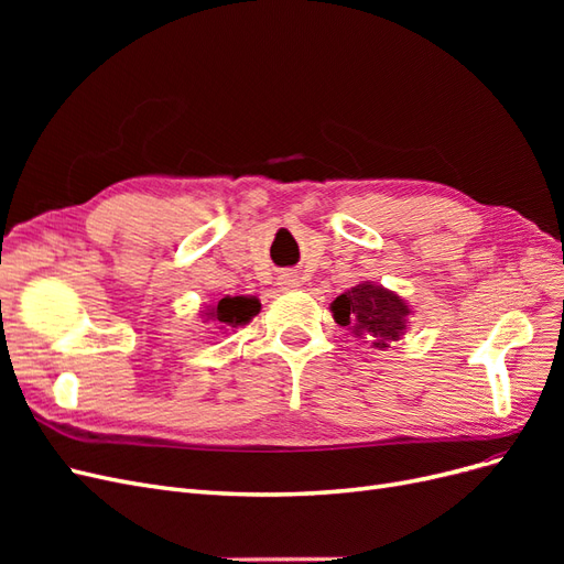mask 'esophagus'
<instances>
[{
    "label": "esophagus",
    "instance_id": "34e87169",
    "mask_svg": "<svg viewBox=\"0 0 564 564\" xmlns=\"http://www.w3.org/2000/svg\"><path fill=\"white\" fill-rule=\"evenodd\" d=\"M280 286L282 289H292V286H299V280L294 275H282L280 278Z\"/></svg>",
    "mask_w": 564,
    "mask_h": 564
}]
</instances>
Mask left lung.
<instances>
[{
    "instance_id": "8db88e82",
    "label": "left lung",
    "mask_w": 564,
    "mask_h": 564,
    "mask_svg": "<svg viewBox=\"0 0 564 564\" xmlns=\"http://www.w3.org/2000/svg\"><path fill=\"white\" fill-rule=\"evenodd\" d=\"M334 319L340 327L352 329L355 336H365L373 348H388L406 329L409 305L388 289L362 282L350 286L332 303Z\"/></svg>"
}]
</instances>
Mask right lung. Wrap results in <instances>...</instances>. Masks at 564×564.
<instances>
[{
	"label": "right lung",
	"mask_w": 564,
	"mask_h": 564,
	"mask_svg": "<svg viewBox=\"0 0 564 564\" xmlns=\"http://www.w3.org/2000/svg\"><path fill=\"white\" fill-rule=\"evenodd\" d=\"M261 311L259 299L253 296H226L216 305H209V311L204 313L207 319H214L220 324V329H235L247 324L256 313Z\"/></svg>",
	"instance_id": "1"
}]
</instances>
